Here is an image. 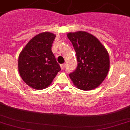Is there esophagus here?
<instances>
[{
	"label": "esophagus",
	"instance_id": "1",
	"mask_svg": "<svg viewBox=\"0 0 130 130\" xmlns=\"http://www.w3.org/2000/svg\"><path fill=\"white\" fill-rule=\"evenodd\" d=\"M65 63H62V64H61V65H60V67H61V69H62V70L64 69V68H65Z\"/></svg>",
	"mask_w": 130,
	"mask_h": 130
}]
</instances>
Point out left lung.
Listing matches in <instances>:
<instances>
[{
    "instance_id": "left-lung-1",
    "label": "left lung",
    "mask_w": 130,
    "mask_h": 130,
    "mask_svg": "<svg viewBox=\"0 0 130 130\" xmlns=\"http://www.w3.org/2000/svg\"><path fill=\"white\" fill-rule=\"evenodd\" d=\"M76 54L78 64L69 76L74 85L82 90H91L99 86L107 75L110 61L107 51L101 42L88 32H70Z\"/></svg>"
}]
</instances>
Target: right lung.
<instances>
[{
    "label": "right lung",
    "mask_w": 130,
    "mask_h": 130,
    "mask_svg": "<svg viewBox=\"0 0 130 130\" xmlns=\"http://www.w3.org/2000/svg\"><path fill=\"white\" fill-rule=\"evenodd\" d=\"M55 38V35L51 32L40 33L32 38L20 54V75L33 89L46 88L60 71L51 49Z\"/></svg>",
    "instance_id": "right-lung-1"
}]
</instances>
